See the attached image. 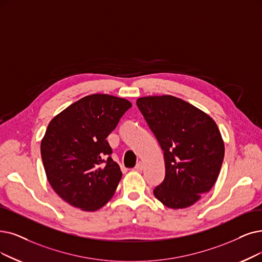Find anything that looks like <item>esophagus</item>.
I'll return each instance as SVG.
<instances>
[{
  "mask_svg": "<svg viewBox=\"0 0 262 262\" xmlns=\"http://www.w3.org/2000/svg\"><path fill=\"white\" fill-rule=\"evenodd\" d=\"M143 169H144V164H143V162H139L137 165H135V167H134V170L135 171H139V172H141V171H143Z\"/></svg>",
  "mask_w": 262,
  "mask_h": 262,
  "instance_id": "34e87169",
  "label": "esophagus"
}]
</instances>
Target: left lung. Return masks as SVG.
Here are the masks:
<instances>
[{
	"label": "left lung",
	"mask_w": 262,
	"mask_h": 262,
	"mask_svg": "<svg viewBox=\"0 0 262 262\" xmlns=\"http://www.w3.org/2000/svg\"><path fill=\"white\" fill-rule=\"evenodd\" d=\"M137 105L164 151L165 177L155 196L173 210L191 206L217 181L225 144L215 120L173 96H148Z\"/></svg>",
	"instance_id": "1"
}]
</instances>
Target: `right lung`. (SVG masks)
I'll list each match as a JSON object with an SVG mask.
<instances>
[{
    "mask_svg": "<svg viewBox=\"0 0 262 262\" xmlns=\"http://www.w3.org/2000/svg\"><path fill=\"white\" fill-rule=\"evenodd\" d=\"M132 104L96 93L71 104L51 119L40 142L47 180L70 205L95 212L114 195L122 173L106 141Z\"/></svg>",
    "mask_w": 262,
    "mask_h": 262,
    "instance_id": "obj_1",
    "label": "right lung"
}]
</instances>
